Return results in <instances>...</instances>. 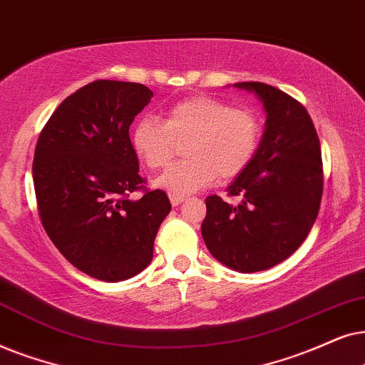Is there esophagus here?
<instances>
[{"instance_id":"34e87169","label":"esophagus","mask_w":365,"mask_h":365,"mask_svg":"<svg viewBox=\"0 0 365 365\" xmlns=\"http://www.w3.org/2000/svg\"><path fill=\"white\" fill-rule=\"evenodd\" d=\"M168 197H170V202H172L173 207L180 205V203L185 200V195H177V193H168Z\"/></svg>"}]
</instances>
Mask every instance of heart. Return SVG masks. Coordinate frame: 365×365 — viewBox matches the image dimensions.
Returning a JSON list of instances; mask_svg holds the SVG:
<instances>
[{
    "instance_id": "obj_1",
    "label": "heart",
    "mask_w": 365,
    "mask_h": 365,
    "mask_svg": "<svg viewBox=\"0 0 365 365\" xmlns=\"http://www.w3.org/2000/svg\"><path fill=\"white\" fill-rule=\"evenodd\" d=\"M262 140L259 115L245 106L197 95L163 111L162 121L143 116L132 126L130 145L148 170L165 168L183 143L187 157L175 163L155 185L168 193L188 195L210 185L217 177L232 180L254 162Z\"/></svg>"
}]
</instances>
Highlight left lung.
<instances>
[{"instance_id":"obj_1","label":"left lung","mask_w":365,"mask_h":365,"mask_svg":"<svg viewBox=\"0 0 365 365\" xmlns=\"http://www.w3.org/2000/svg\"><path fill=\"white\" fill-rule=\"evenodd\" d=\"M254 91L267 111L259 152L228 187V203L207 197L202 237L223 265L260 272L299 249L317 218L324 190L320 142L305 106L260 81L237 83Z\"/></svg>"}]
</instances>
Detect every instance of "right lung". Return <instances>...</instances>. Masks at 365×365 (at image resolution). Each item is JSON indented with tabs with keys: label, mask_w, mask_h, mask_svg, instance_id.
<instances>
[{
	"label": "right lung",
	"mask_w": 365,
	"mask_h": 365,
	"mask_svg": "<svg viewBox=\"0 0 365 365\" xmlns=\"http://www.w3.org/2000/svg\"><path fill=\"white\" fill-rule=\"evenodd\" d=\"M152 96L142 83L91 81L61 101L38 138L33 182L41 225L93 279L140 274L172 210L167 193L145 187L130 145V125ZM133 191L143 192L138 201L129 198Z\"/></svg>",
	"instance_id": "right-lung-1"
}]
</instances>
